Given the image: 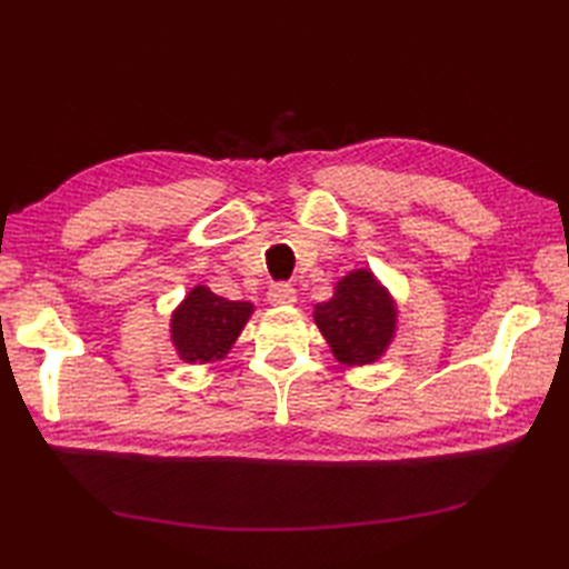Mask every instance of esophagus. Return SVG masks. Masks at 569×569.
I'll return each mask as SVG.
<instances>
[{"instance_id": "1", "label": "esophagus", "mask_w": 569, "mask_h": 569, "mask_svg": "<svg viewBox=\"0 0 569 569\" xmlns=\"http://www.w3.org/2000/svg\"><path fill=\"white\" fill-rule=\"evenodd\" d=\"M269 303L271 306H293L296 303V288L288 283H276L269 291Z\"/></svg>"}]
</instances>
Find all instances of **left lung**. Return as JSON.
Returning a JSON list of instances; mask_svg holds the SVG:
<instances>
[{
  "label": "left lung",
  "mask_w": 569,
  "mask_h": 569,
  "mask_svg": "<svg viewBox=\"0 0 569 569\" xmlns=\"http://www.w3.org/2000/svg\"><path fill=\"white\" fill-rule=\"evenodd\" d=\"M312 318L337 361L365 367L379 361L396 337L398 308L373 271L355 269L335 283V293L318 303Z\"/></svg>",
  "instance_id": "1"
}]
</instances>
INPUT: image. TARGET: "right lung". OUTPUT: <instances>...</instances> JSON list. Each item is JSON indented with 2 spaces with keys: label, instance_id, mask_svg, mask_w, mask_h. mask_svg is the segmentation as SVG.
Instances as JSON below:
<instances>
[{
  "label": "right lung",
  "instance_id": "obj_1",
  "mask_svg": "<svg viewBox=\"0 0 569 569\" xmlns=\"http://www.w3.org/2000/svg\"><path fill=\"white\" fill-rule=\"evenodd\" d=\"M253 312L247 300L214 296L208 286L190 288L171 316V342L186 365H212L229 355Z\"/></svg>",
  "mask_w": 569,
  "mask_h": 569
}]
</instances>
